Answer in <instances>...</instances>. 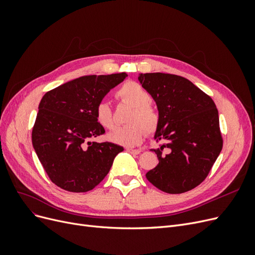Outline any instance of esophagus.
Returning <instances> with one entry per match:
<instances>
[{"mask_svg": "<svg viewBox=\"0 0 255 255\" xmlns=\"http://www.w3.org/2000/svg\"><path fill=\"white\" fill-rule=\"evenodd\" d=\"M128 152H129L130 154H134V155H137V154L141 153V150L140 149H132V148H128L127 149Z\"/></svg>", "mask_w": 255, "mask_h": 255, "instance_id": "1", "label": "esophagus"}]
</instances>
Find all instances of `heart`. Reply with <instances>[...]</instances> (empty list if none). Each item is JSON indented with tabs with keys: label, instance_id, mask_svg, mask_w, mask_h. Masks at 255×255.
<instances>
[{
	"label": "heart",
	"instance_id": "obj_1",
	"mask_svg": "<svg viewBox=\"0 0 255 255\" xmlns=\"http://www.w3.org/2000/svg\"><path fill=\"white\" fill-rule=\"evenodd\" d=\"M115 97L120 102L132 106L127 121L128 125L116 128L110 135V139L123 145H136L140 143L148 134H153L159 126V113L150 103V92L137 82H127L116 91ZM99 125L106 129H113L116 126L112 106L105 102H99L95 110Z\"/></svg>",
	"mask_w": 255,
	"mask_h": 255
}]
</instances>
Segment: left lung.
I'll use <instances>...</instances> for the list:
<instances>
[{
    "instance_id": "obj_1",
    "label": "left lung",
    "mask_w": 255,
    "mask_h": 255,
    "mask_svg": "<svg viewBox=\"0 0 255 255\" xmlns=\"http://www.w3.org/2000/svg\"><path fill=\"white\" fill-rule=\"evenodd\" d=\"M141 86L155 100L158 165L145 174L156 188L183 194L201 184L221 152L218 110L212 98L180 75L143 73Z\"/></svg>"
}]
</instances>
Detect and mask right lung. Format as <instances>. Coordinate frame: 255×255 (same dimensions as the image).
I'll use <instances>...</instances> for the list:
<instances>
[{"instance_id": "right-lung-1", "label": "right lung", "mask_w": 255, "mask_h": 255, "mask_svg": "<svg viewBox=\"0 0 255 255\" xmlns=\"http://www.w3.org/2000/svg\"><path fill=\"white\" fill-rule=\"evenodd\" d=\"M126 73L85 75L45 94L39 104L32 141L49 179L61 189L86 192L110 172L114 158L123 151L113 142L90 141L105 133L95 110Z\"/></svg>"}]
</instances>
